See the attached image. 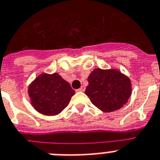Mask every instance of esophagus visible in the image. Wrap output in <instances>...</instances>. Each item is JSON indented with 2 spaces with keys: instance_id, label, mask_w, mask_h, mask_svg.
<instances>
[{
  "instance_id": "34e87169",
  "label": "esophagus",
  "mask_w": 160,
  "mask_h": 160,
  "mask_svg": "<svg viewBox=\"0 0 160 160\" xmlns=\"http://www.w3.org/2000/svg\"><path fill=\"white\" fill-rule=\"evenodd\" d=\"M84 90H85V87L84 86H81L80 88H78L77 89L78 92H84Z\"/></svg>"
}]
</instances>
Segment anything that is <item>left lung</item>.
Here are the masks:
<instances>
[{
	"label": "left lung",
	"instance_id": "1",
	"mask_svg": "<svg viewBox=\"0 0 160 160\" xmlns=\"http://www.w3.org/2000/svg\"><path fill=\"white\" fill-rule=\"evenodd\" d=\"M88 81L85 94L93 105L104 112L120 109L131 95V81L117 70L95 69Z\"/></svg>",
	"mask_w": 160,
	"mask_h": 160
}]
</instances>
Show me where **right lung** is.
I'll return each mask as SVG.
<instances>
[{"mask_svg":"<svg viewBox=\"0 0 160 160\" xmlns=\"http://www.w3.org/2000/svg\"><path fill=\"white\" fill-rule=\"evenodd\" d=\"M73 90L58 73L41 74L29 85L31 103L38 112L45 115H56L69 104Z\"/></svg>","mask_w":160,"mask_h":160,"instance_id":"1","label":"right lung"}]
</instances>
